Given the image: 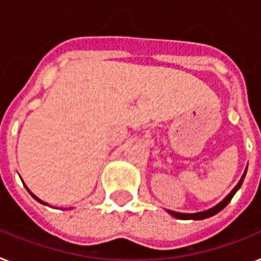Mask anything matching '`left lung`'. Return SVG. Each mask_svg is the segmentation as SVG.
<instances>
[{"label":"left lung","mask_w":261,"mask_h":261,"mask_svg":"<svg viewBox=\"0 0 261 261\" xmlns=\"http://www.w3.org/2000/svg\"><path fill=\"white\" fill-rule=\"evenodd\" d=\"M244 177H245V174H243V177L240 178V181L238 182V185H236V187L232 189V192L229 193V195H228L220 204H217L216 206H213V208H211V210L204 211V212H199V213H178V212H173V211H168V213H169V215H172L173 217L182 219V220H203V219H206V217L213 216V215L219 213L221 210H223V208H225V206L228 205V203L231 201L234 193L238 192V189L242 187Z\"/></svg>","instance_id":"obj_1"}]
</instances>
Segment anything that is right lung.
<instances>
[{
    "instance_id": "add662e5",
    "label": "right lung",
    "mask_w": 261,
    "mask_h": 261,
    "mask_svg": "<svg viewBox=\"0 0 261 261\" xmlns=\"http://www.w3.org/2000/svg\"><path fill=\"white\" fill-rule=\"evenodd\" d=\"M27 189H28V188H27ZM29 192H30V191H29ZM30 195H32V196H33V197H34V199H36V200H37V201H40V203H42V204H45V203H44V201H41V200H40V199H37V197H36V196H34V195H33V193H32V192H30Z\"/></svg>"
}]
</instances>
